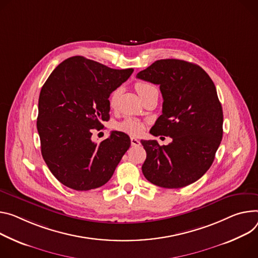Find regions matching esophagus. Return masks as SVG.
I'll return each instance as SVG.
<instances>
[{
	"label": "esophagus",
	"instance_id": "1",
	"mask_svg": "<svg viewBox=\"0 0 258 258\" xmlns=\"http://www.w3.org/2000/svg\"><path fill=\"white\" fill-rule=\"evenodd\" d=\"M131 143H132V145H133V146H139L140 144H141V143H140L139 140H138V139H136V138H134V137H132V138H131Z\"/></svg>",
	"mask_w": 258,
	"mask_h": 258
}]
</instances>
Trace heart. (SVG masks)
Listing matches in <instances>:
<instances>
[{"instance_id": "obj_1", "label": "heart", "mask_w": 258, "mask_h": 258, "mask_svg": "<svg viewBox=\"0 0 258 258\" xmlns=\"http://www.w3.org/2000/svg\"><path fill=\"white\" fill-rule=\"evenodd\" d=\"M135 87H136V90L138 91V93L140 95V97L143 98L145 97L147 93L153 91V90H156V88L148 83V82H145V81H138L136 84H135ZM118 96H119V90L116 89L114 90L111 96H110V99H109V103H110V106L111 107H115L116 106V103H117V100H118ZM118 128L124 133H127L130 135H134V136H137V135H140L143 130H144V124L142 121H140L136 118H132V117H127V118H125L122 122L119 123L118 125Z\"/></svg>"}]
</instances>
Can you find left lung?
<instances>
[{"mask_svg":"<svg viewBox=\"0 0 258 258\" xmlns=\"http://www.w3.org/2000/svg\"><path fill=\"white\" fill-rule=\"evenodd\" d=\"M137 78L159 85L162 114L150 133L173 140L162 146L142 140L145 178L163 188L196 182L212 166L223 134L222 107L212 79L200 66L175 58L154 61Z\"/></svg>","mask_w":258,"mask_h":258,"instance_id":"8db88e82","label":"left lung"}]
</instances>
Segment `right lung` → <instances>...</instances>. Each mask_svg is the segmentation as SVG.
<instances>
[{"label": "right lung", "instance_id": "right-lung-1", "mask_svg": "<svg viewBox=\"0 0 258 258\" xmlns=\"http://www.w3.org/2000/svg\"><path fill=\"white\" fill-rule=\"evenodd\" d=\"M133 72L73 56L59 63L42 86L37 118L41 153L53 176L69 188L103 186L130 148L131 139L122 132H112L101 143L91 136L109 120L111 92Z\"/></svg>", "mask_w": 258, "mask_h": 258}]
</instances>
